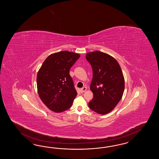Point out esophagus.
<instances>
[{"mask_svg": "<svg viewBox=\"0 0 159 159\" xmlns=\"http://www.w3.org/2000/svg\"><path fill=\"white\" fill-rule=\"evenodd\" d=\"M86 87H83V88H82V89H80V92H81V93H83V92H85V91H86Z\"/></svg>", "mask_w": 159, "mask_h": 159, "instance_id": "1", "label": "esophagus"}]
</instances>
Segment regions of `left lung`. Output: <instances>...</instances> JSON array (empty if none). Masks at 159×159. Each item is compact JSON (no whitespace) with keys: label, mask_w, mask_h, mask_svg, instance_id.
<instances>
[{"label":"left lung","mask_w":159,"mask_h":159,"mask_svg":"<svg viewBox=\"0 0 159 159\" xmlns=\"http://www.w3.org/2000/svg\"><path fill=\"white\" fill-rule=\"evenodd\" d=\"M93 69L90 90L93 98L89 108L99 114H107L120 102L125 89V80L120 65L107 53L96 51L86 55Z\"/></svg>","instance_id":"obj_1"}]
</instances>
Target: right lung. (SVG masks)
<instances>
[{
    "label": "right lung",
    "instance_id": "right-lung-1",
    "mask_svg": "<svg viewBox=\"0 0 159 159\" xmlns=\"http://www.w3.org/2000/svg\"><path fill=\"white\" fill-rule=\"evenodd\" d=\"M79 53L63 51L51 54L44 61L37 76L39 97L51 111L61 112L72 106L77 96L69 70Z\"/></svg>",
    "mask_w": 159,
    "mask_h": 159
}]
</instances>
